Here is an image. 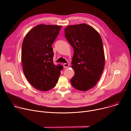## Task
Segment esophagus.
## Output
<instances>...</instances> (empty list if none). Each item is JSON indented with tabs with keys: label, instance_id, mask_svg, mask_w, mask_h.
<instances>
[{
	"label": "esophagus",
	"instance_id": "esophagus-1",
	"mask_svg": "<svg viewBox=\"0 0 131 131\" xmlns=\"http://www.w3.org/2000/svg\"><path fill=\"white\" fill-rule=\"evenodd\" d=\"M69 64H68V63H64L63 64V66L65 68H67L69 67Z\"/></svg>",
	"mask_w": 131,
	"mask_h": 131
}]
</instances>
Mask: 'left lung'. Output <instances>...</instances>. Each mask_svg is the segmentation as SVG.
<instances>
[{"instance_id":"obj_1","label":"left lung","mask_w":131,"mask_h":131,"mask_svg":"<svg viewBox=\"0 0 131 131\" xmlns=\"http://www.w3.org/2000/svg\"><path fill=\"white\" fill-rule=\"evenodd\" d=\"M65 36L74 53L71 67L74 74L70 80L76 89L86 91L100 80L105 66V54L99 33L86 24L67 26Z\"/></svg>"}]
</instances>
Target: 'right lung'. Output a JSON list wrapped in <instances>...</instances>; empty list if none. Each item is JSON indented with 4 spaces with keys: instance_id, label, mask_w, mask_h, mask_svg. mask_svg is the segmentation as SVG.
<instances>
[{
    "instance_id": "obj_1",
    "label": "right lung",
    "mask_w": 131,
    "mask_h": 131,
    "mask_svg": "<svg viewBox=\"0 0 131 131\" xmlns=\"http://www.w3.org/2000/svg\"><path fill=\"white\" fill-rule=\"evenodd\" d=\"M62 26L40 24L26 35L23 40L21 60L25 76L35 89L49 91L57 84L63 69L53 62L52 45Z\"/></svg>"
}]
</instances>
